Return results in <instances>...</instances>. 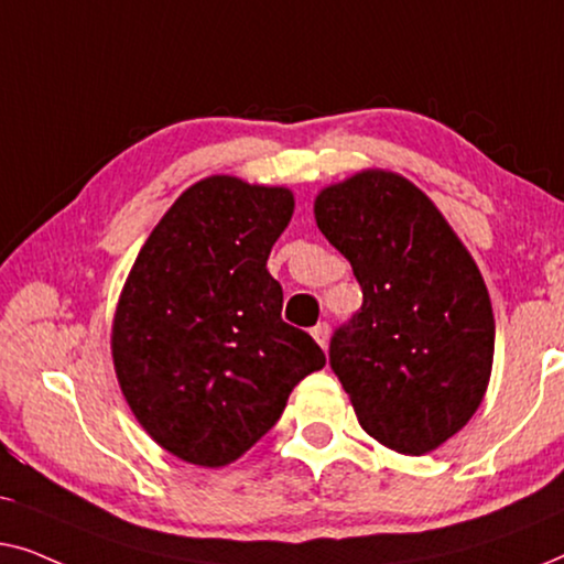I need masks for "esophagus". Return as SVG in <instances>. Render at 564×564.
Here are the masks:
<instances>
[{"instance_id":"obj_1","label":"esophagus","mask_w":564,"mask_h":564,"mask_svg":"<svg viewBox=\"0 0 564 564\" xmlns=\"http://www.w3.org/2000/svg\"><path fill=\"white\" fill-rule=\"evenodd\" d=\"M312 337L316 339V345H319V347H327V343H329V324H324V322L316 324V327H312Z\"/></svg>"}]
</instances>
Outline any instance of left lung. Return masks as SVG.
<instances>
[{
	"label": "left lung",
	"instance_id": "8db88e82",
	"mask_svg": "<svg viewBox=\"0 0 564 564\" xmlns=\"http://www.w3.org/2000/svg\"><path fill=\"white\" fill-rule=\"evenodd\" d=\"M314 219L362 289L360 314L329 345L360 426L401 455L434 452L470 422L494 370L478 265L437 204L393 171L324 186Z\"/></svg>",
	"mask_w": 564,
	"mask_h": 564
}]
</instances>
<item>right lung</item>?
Here are the masks:
<instances>
[{
	"label": "right lung",
	"instance_id": "1",
	"mask_svg": "<svg viewBox=\"0 0 564 564\" xmlns=\"http://www.w3.org/2000/svg\"><path fill=\"white\" fill-rule=\"evenodd\" d=\"M293 204L285 186L206 176L127 273L109 337L117 380L150 440L184 463H235L327 362L281 319V283L265 268Z\"/></svg>",
	"mask_w": 564,
	"mask_h": 564
}]
</instances>
